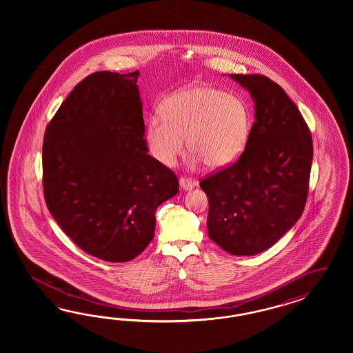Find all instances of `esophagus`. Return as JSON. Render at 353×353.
Wrapping results in <instances>:
<instances>
[{"mask_svg":"<svg viewBox=\"0 0 353 353\" xmlns=\"http://www.w3.org/2000/svg\"><path fill=\"white\" fill-rule=\"evenodd\" d=\"M196 185V181L190 177H181L180 179V186L183 190H190L194 186Z\"/></svg>","mask_w":353,"mask_h":353,"instance_id":"obj_1","label":"esophagus"}]
</instances>
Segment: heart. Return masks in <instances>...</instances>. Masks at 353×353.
<instances>
[{
    "mask_svg": "<svg viewBox=\"0 0 353 353\" xmlns=\"http://www.w3.org/2000/svg\"><path fill=\"white\" fill-rule=\"evenodd\" d=\"M161 117L146 123V142L151 155L164 165H173L185 149L192 161L210 168H224L245 152L254 114L246 99L214 86L194 85L167 97Z\"/></svg>",
    "mask_w": 353,
    "mask_h": 353,
    "instance_id": "obj_1",
    "label": "heart"
}]
</instances>
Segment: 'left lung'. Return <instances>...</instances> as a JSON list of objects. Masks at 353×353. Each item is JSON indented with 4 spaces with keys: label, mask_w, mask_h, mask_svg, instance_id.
<instances>
[{
    "label": "left lung",
    "mask_w": 353,
    "mask_h": 353,
    "mask_svg": "<svg viewBox=\"0 0 353 353\" xmlns=\"http://www.w3.org/2000/svg\"><path fill=\"white\" fill-rule=\"evenodd\" d=\"M230 77L250 90L255 123L245 152L199 182L210 204L208 235L235 256L273 246L304 211L313 143L299 108L264 75Z\"/></svg>",
    "instance_id": "obj_1"
}]
</instances>
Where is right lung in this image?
<instances>
[{
	"instance_id": "add662e5",
	"label": "right lung",
	"mask_w": 353,
	"mask_h": 353,
	"mask_svg": "<svg viewBox=\"0 0 353 353\" xmlns=\"http://www.w3.org/2000/svg\"><path fill=\"white\" fill-rule=\"evenodd\" d=\"M139 76H86L43 136L48 210L76 246L110 263L143 252L157 208L179 192L177 176L148 154Z\"/></svg>"
}]
</instances>
